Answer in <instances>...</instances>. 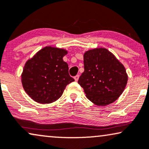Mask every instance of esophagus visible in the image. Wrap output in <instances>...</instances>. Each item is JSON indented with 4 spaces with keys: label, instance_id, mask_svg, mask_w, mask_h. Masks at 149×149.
Masks as SVG:
<instances>
[{
    "label": "esophagus",
    "instance_id": "1",
    "mask_svg": "<svg viewBox=\"0 0 149 149\" xmlns=\"http://www.w3.org/2000/svg\"><path fill=\"white\" fill-rule=\"evenodd\" d=\"M79 77H80V76H79V75H77V76H76L74 77V79H75V80L76 81H78V79H79Z\"/></svg>",
    "mask_w": 149,
    "mask_h": 149
}]
</instances>
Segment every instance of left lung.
Returning a JSON list of instances; mask_svg holds the SVG:
<instances>
[{
    "label": "left lung",
    "mask_w": 149,
    "mask_h": 149,
    "mask_svg": "<svg viewBox=\"0 0 149 149\" xmlns=\"http://www.w3.org/2000/svg\"><path fill=\"white\" fill-rule=\"evenodd\" d=\"M84 69L78 84L95 104L106 106L123 93L128 81L126 69L107 49L95 48L84 53Z\"/></svg>",
    "instance_id": "8db88e82"
}]
</instances>
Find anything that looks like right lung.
I'll use <instances>...</instances> for the list:
<instances>
[{
    "label": "right lung",
    "instance_id": "obj_1",
    "mask_svg": "<svg viewBox=\"0 0 149 149\" xmlns=\"http://www.w3.org/2000/svg\"><path fill=\"white\" fill-rule=\"evenodd\" d=\"M67 54L63 49L45 47L26 62L21 81L31 99L40 104L55 102L66 86L74 81L69 74L68 64L63 59Z\"/></svg>",
    "mask_w": 149,
    "mask_h": 149
}]
</instances>
